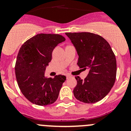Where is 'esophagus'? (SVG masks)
<instances>
[{
  "label": "esophagus",
  "mask_w": 131,
  "mask_h": 131,
  "mask_svg": "<svg viewBox=\"0 0 131 131\" xmlns=\"http://www.w3.org/2000/svg\"><path fill=\"white\" fill-rule=\"evenodd\" d=\"M66 77H67V79H68V78L70 77L71 76L70 75H66Z\"/></svg>",
  "instance_id": "1"
}]
</instances>
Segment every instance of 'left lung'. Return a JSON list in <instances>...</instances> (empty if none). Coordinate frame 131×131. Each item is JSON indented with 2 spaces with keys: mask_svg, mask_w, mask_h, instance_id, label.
Masks as SVG:
<instances>
[{
  "mask_svg": "<svg viewBox=\"0 0 131 131\" xmlns=\"http://www.w3.org/2000/svg\"><path fill=\"white\" fill-rule=\"evenodd\" d=\"M65 34L79 55L78 66L89 70L84 80L79 76L75 77L77 84L73 89L74 96L85 103L97 102L108 94L115 84V56L108 42L100 35L89 32Z\"/></svg>",
  "mask_w": 131,
  "mask_h": 131,
  "instance_id": "left-lung-1",
  "label": "left lung"
}]
</instances>
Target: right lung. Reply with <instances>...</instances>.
<instances>
[{
  "label": "right lung",
  "instance_id": "1",
  "mask_svg": "<svg viewBox=\"0 0 131 131\" xmlns=\"http://www.w3.org/2000/svg\"><path fill=\"white\" fill-rule=\"evenodd\" d=\"M65 40L58 34H40L28 39L19 49L15 64V73L22 94L32 103L46 106L57 100L66 77L44 76L46 68L52 59V52Z\"/></svg>",
  "mask_w": 131,
  "mask_h": 131
}]
</instances>
